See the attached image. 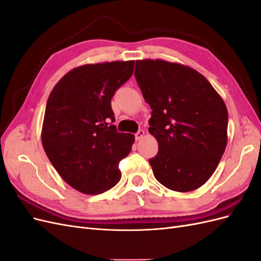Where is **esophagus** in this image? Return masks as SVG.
<instances>
[{
    "label": "esophagus",
    "mask_w": 261,
    "mask_h": 261,
    "mask_svg": "<svg viewBox=\"0 0 261 261\" xmlns=\"http://www.w3.org/2000/svg\"><path fill=\"white\" fill-rule=\"evenodd\" d=\"M145 136V132L143 129H139L136 134H135V138L136 140H140L141 138H143Z\"/></svg>",
    "instance_id": "34e87169"
}]
</instances>
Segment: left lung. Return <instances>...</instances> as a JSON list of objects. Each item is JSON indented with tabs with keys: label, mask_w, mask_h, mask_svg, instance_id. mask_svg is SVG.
<instances>
[{
	"label": "left lung",
	"mask_w": 261,
	"mask_h": 261,
	"mask_svg": "<svg viewBox=\"0 0 261 261\" xmlns=\"http://www.w3.org/2000/svg\"><path fill=\"white\" fill-rule=\"evenodd\" d=\"M135 77L152 110L149 133L159 146L149 160L154 177L172 191H195L211 177L224 153V101L206 77L178 63L139 60Z\"/></svg>",
	"instance_id": "8db88e82"
}]
</instances>
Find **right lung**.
I'll return each mask as SVG.
<instances>
[{
	"mask_svg": "<svg viewBox=\"0 0 261 261\" xmlns=\"http://www.w3.org/2000/svg\"><path fill=\"white\" fill-rule=\"evenodd\" d=\"M134 61L86 64L69 70L46 102L41 140L50 162L83 194L107 192L121 179L118 162L135 141L118 133L111 99L134 72Z\"/></svg>",
	"mask_w": 261,
	"mask_h": 261,
	"instance_id": "obj_1",
	"label": "right lung"
}]
</instances>
